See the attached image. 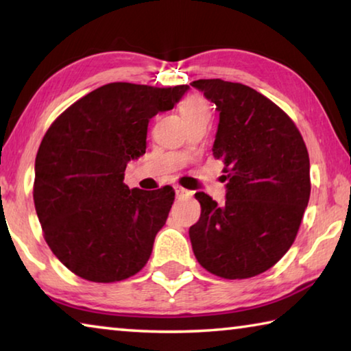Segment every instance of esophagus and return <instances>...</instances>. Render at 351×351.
Segmentation results:
<instances>
[{"mask_svg":"<svg viewBox=\"0 0 351 351\" xmlns=\"http://www.w3.org/2000/svg\"><path fill=\"white\" fill-rule=\"evenodd\" d=\"M175 193H176V197H189L190 195L189 190H186L181 186H175Z\"/></svg>","mask_w":351,"mask_h":351,"instance_id":"esophagus-1","label":"esophagus"}]
</instances>
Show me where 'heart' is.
Here are the masks:
<instances>
[{
  "label": "heart",
  "instance_id": "obj_1",
  "mask_svg": "<svg viewBox=\"0 0 351 351\" xmlns=\"http://www.w3.org/2000/svg\"><path fill=\"white\" fill-rule=\"evenodd\" d=\"M180 112L184 119V122L198 116H209V106L206 100L198 96V94H190L182 100L180 105Z\"/></svg>",
  "mask_w": 351,
  "mask_h": 351
}]
</instances>
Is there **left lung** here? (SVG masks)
<instances>
[{
    "label": "left lung",
    "instance_id": "obj_1",
    "mask_svg": "<svg viewBox=\"0 0 351 351\" xmlns=\"http://www.w3.org/2000/svg\"><path fill=\"white\" fill-rule=\"evenodd\" d=\"M217 105L213 156L224 164L226 203L195 193L201 217L189 230L198 263L212 274L249 278L293 245L310 201V156L287 112L241 83H190Z\"/></svg>",
    "mask_w": 351,
    "mask_h": 351
}]
</instances>
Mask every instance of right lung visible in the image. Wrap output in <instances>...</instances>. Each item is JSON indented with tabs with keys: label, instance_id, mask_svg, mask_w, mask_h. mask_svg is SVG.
I'll use <instances>...</instances> for the list:
<instances>
[{
	"label": "right lung",
	"instance_id": "right-lung-1",
	"mask_svg": "<svg viewBox=\"0 0 351 351\" xmlns=\"http://www.w3.org/2000/svg\"><path fill=\"white\" fill-rule=\"evenodd\" d=\"M187 90L108 83L47 128L35 158V210L47 246L75 276L121 282L150 258L175 190H130L123 171L145 153L150 119L173 108Z\"/></svg>",
	"mask_w": 351,
	"mask_h": 351
}]
</instances>
